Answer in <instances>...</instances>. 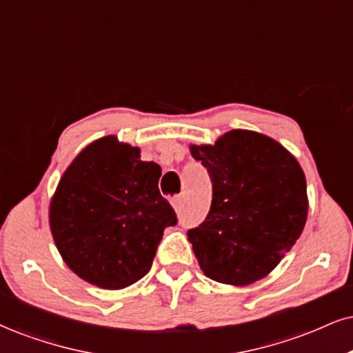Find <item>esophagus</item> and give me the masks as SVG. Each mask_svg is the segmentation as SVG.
<instances>
[{
    "instance_id": "esophagus-1",
    "label": "esophagus",
    "mask_w": 353,
    "mask_h": 353,
    "mask_svg": "<svg viewBox=\"0 0 353 353\" xmlns=\"http://www.w3.org/2000/svg\"><path fill=\"white\" fill-rule=\"evenodd\" d=\"M170 203H172V206L178 211L181 208V203H183V196H181V194H175V196L170 199Z\"/></svg>"
}]
</instances>
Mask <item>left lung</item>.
<instances>
[{
  "mask_svg": "<svg viewBox=\"0 0 353 353\" xmlns=\"http://www.w3.org/2000/svg\"><path fill=\"white\" fill-rule=\"evenodd\" d=\"M212 183L206 219L188 230L203 273L225 285L267 276L301 236L306 178L298 160L254 130H230L214 145H191Z\"/></svg>",
  "mask_w": 353,
  "mask_h": 353,
  "instance_id": "obj_1",
  "label": "left lung"
}]
</instances>
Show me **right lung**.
Instances as JSON below:
<instances>
[{
    "mask_svg": "<svg viewBox=\"0 0 353 353\" xmlns=\"http://www.w3.org/2000/svg\"><path fill=\"white\" fill-rule=\"evenodd\" d=\"M162 168L108 136L77 155L52 198L49 219L65 263L85 281L121 290L149 273L163 230L178 223L160 194Z\"/></svg>",
    "mask_w": 353,
    "mask_h": 353,
    "instance_id": "right-lung-1",
    "label": "right lung"
}]
</instances>
